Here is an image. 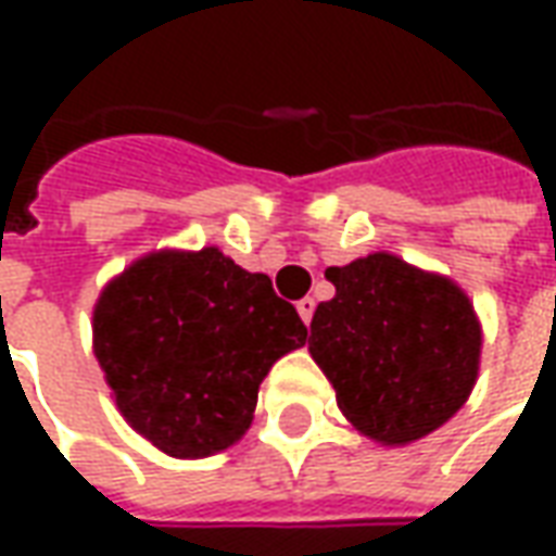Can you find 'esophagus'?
Here are the masks:
<instances>
[{
  "instance_id": "1",
  "label": "esophagus",
  "mask_w": 556,
  "mask_h": 556,
  "mask_svg": "<svg viewBox=\"0 0 556 556\" xmlns=\"http://www.w3.org/2000/svg\"><path fill=\"white\" fill-rule=\"evenodd\" d=\"M298 313H301V318L309 325L313 321V313H315V301L313 298H303V301H298Z\"/></svg>"
}]
</instances>
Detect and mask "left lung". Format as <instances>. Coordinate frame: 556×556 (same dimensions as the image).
Returning a JSON list of instances; mask_svg holds the SVG:
<instances>
[{
	"mask_svg": "<svg viewBox=\"0 0 556 556\" xmlns=\"http://www.w3.org/2000/svg\"><path fill=\"white\" fill-rule=\"evenodd\" d=\"M309 354L342 414L375 441L410 443L465 405L479 369L477 315L458 286L387 253L327 267Z\"/></svg>",
	"mask_w": 556,
	"mask_h": 556,
	"instance_id": "left-lung-1",
	"label": "left lung"
}]
</instances>
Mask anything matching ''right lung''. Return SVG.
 Segmentation results:
<instances>
[{
	"label": "right lung",
	"mask_w": 556,
	"mask_h": 556,
	"mask_svg": "<svg viewBox=\"0 0 556 556\" xmlns=\"http://www.w3.org/2000/svg\"><path fill=\"white\" fill-rule=\"evenodd\" d=\"M303 342L306 325L270 279L214 247L148 255L94 306V354L115 405L178 458L238 441L270 366Z\"/></svg>",
	"instance_id": "add662e5"
}]
</instances>
